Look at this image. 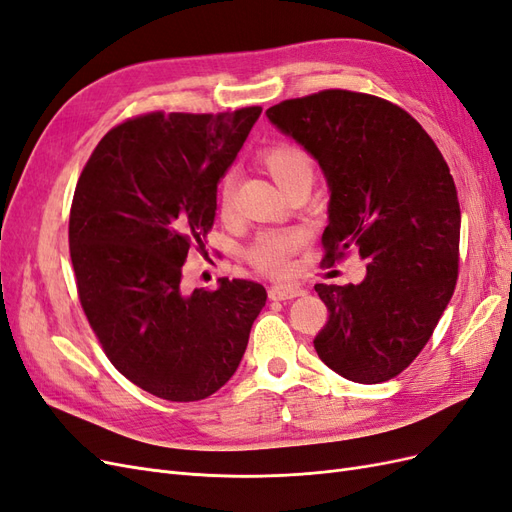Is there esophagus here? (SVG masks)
<instances>
[{
  "label": "esophagus",
  "instance_id": "obj_1",
  "mask_svg": "<svg viewBox=\"0 0 512 512\" xmlns=\"http://www.w3.org/2000/svg\"><path fill=\"white\" fill-rule=\"evenodd\" d=\"M305 290L299 286H292V284H275L269 288V299L273 301H288L294 297H301Z\"/></svg>",
  "mask_w": 512,
  "mask_h": 512
}]
</instances>
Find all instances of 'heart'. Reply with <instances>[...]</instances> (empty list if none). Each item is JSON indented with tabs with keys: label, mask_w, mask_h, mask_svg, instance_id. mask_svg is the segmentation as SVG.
Listing matches in <instances>:
<instances>
[{
	"label": "heart",
	"mask_w": 512,
	"mask_h": 512,
	"mask_svg": "<svg viewBox=\"0 0 512 512\" xmlns=\"http://www.w3.org/2000/svg\"><path fill=\"white\" fill-rule=\"evenodd\" d=\"M260 160L269 170V175L275 179V183L286 192L290 185L299 181L314 179V158L305 147L292 141H280L262 149ZM235 173H226L220 181L218 190V203L220 213L224 218L232 213V200H235ZM307 237L299 228H271L262 230L254 237V241L247 245L245 258L252 265L269 275H280L288 271L290 260L294 258L301 247L305 245Z\"/></svg>",
	"instance_id": "1"
}]
</instances>
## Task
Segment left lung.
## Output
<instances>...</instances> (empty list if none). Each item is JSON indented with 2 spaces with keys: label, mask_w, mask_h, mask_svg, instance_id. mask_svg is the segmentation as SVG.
I'll return each mask as SVG.
<instances>
[{
  "label": "left lung",
  "mask_w": 512,
  "mask_h": 512,
  "mask_svg": "<svg viewBox=\"0 0 512 512\" xmlns=\"http://www.w3.org/2000/svg\"><path fill=\"white\" fill-rule=\"evenodd\" d=\"M267 117L318 160L331 188L324 258L365 260L361 284H316L329 320L314 339L324 365L361 384L399 376L425 348L459 275L457 188L404 108L348 89L271 106Z\"/></svg>",
  "instance_id": "1"
}]
</instances>
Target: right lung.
I'll use <instances>...</instances> for the list:
<instances>
[{"mask_svg":"<svg viewBox=\"0 0 512 512\" xmlns=\"http://www.w3.org/2000/svg\"><path fill=\"white\" fill-rule=\"evenodd\" d=\"M260 113L126 119L76 183L68 239L81 307L108 361L156 397L198 401L222 389L265 307L267 290L252 280L181 288L190 247L205 250L213 228L218 183Z\"/></svg>","mask_w":512,"mask_h":512,"instance_id":"right-lung-1","label":"right lung"}]
</instances>
